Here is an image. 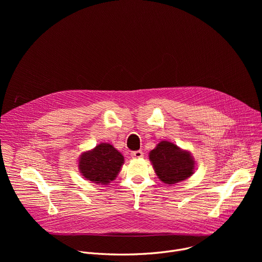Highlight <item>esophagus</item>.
Instances as JSON below:
<instances>
[{"label": "esophagus", "instance_id": "obj_1", "mask_svg": "<svg viewBox=\"0 0 262 262\" xmlns=\"http://www.w3.org/2000/svg\"><path fill=\"white\" fill-rule=\"evenodd\" d=\"M130 155H132V157H133V158H135V159H141V158H143V157H144V154H143V151H142V150L133 151Z\"/></svg>", "mask_w": 262, "mask_h": 262}]
</instances>
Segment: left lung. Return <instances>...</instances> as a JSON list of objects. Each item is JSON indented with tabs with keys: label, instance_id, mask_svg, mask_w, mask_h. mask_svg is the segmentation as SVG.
<instances>
[{
	"label": "left lung",
	"instance_id": "obj_1",
	"mask_svg": "<svg viewBox=\"0 0 262 262\" xmlns=\"http://www.w3.org/2000/svg\"><path fill=\"white\" fill-rule=\"evenodd\" d=\"M149 159L159 178L167 184L184 180L194 172V161L190 154L167 141L159 143L149 155Z\"/></svg>",
	"mask_w": 262,
	"mask_h": 262
}]
</instances>
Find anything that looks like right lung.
<instances>
[{
  "label": "right lung",
  "instance_id": "add662e5",
  "mask_svg": "<svg viewBox=\"0 0 262 262\" xmlns=\"http://www.w3.org/2000/svg\"><path fill=\"white\" fill-rule=\"evenodd\" d=\"M123 162L122 155L113 146L101 143L92 151L82 155L79 167L88 180L105 184L116 178Z\"/></svg>",
  "mask_w": 262,
  "mask_h": 262
}]
</instances>
